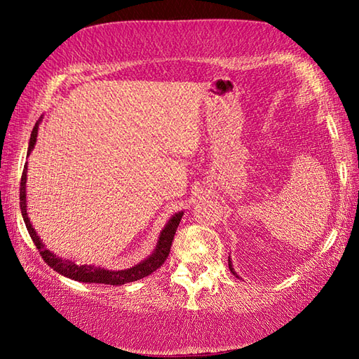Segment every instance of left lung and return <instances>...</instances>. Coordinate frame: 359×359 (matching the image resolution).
Masks as SVG:
<instances>
[{
	"label": "left lung",
	"mask_w": 359,
	"mask_h": 359,
	"mask_svg": "<svg viewBox=\"0 0 359 359\" xmlns=\"http://www.w3.org/2000/svg\"><path fill=\"white\" fill-rule=\"evenodd\" d=\"M228 266H230V271L234 274V276H236V278H239V274L236 273V271H234V269H233V262H231V259H230V257H228Z\"/></svg>",
	"instance_id": "8db88e82"
}]
</instances>
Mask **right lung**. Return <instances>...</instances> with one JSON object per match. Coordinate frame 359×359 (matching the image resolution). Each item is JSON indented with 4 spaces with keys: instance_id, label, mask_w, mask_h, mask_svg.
<instances>
[{
    "instance_id": "obj_1",
    "label": "right lung",
    "mask_w": 359,
    "mask_h": 359,
    "mask_svg": "<svg viewBox=\"0 0 359 359\" xmlns=\"http://www.w3.org/2000/svg\"><path fill=\"white\" fill-rule=\"evenodd\" d=\"M41 118L36 121L32 134H30V140H29V148H27V157L30 152L34 151L35 143H36V135H38V126L41 123ZM26 182H27V163L25 165V170H22L21 175V184H20V207H21V215L22 219H25V224L27 231L32 238L35 247L40 251L41 257L44 259V262L48 264L50 269L55 270L57 273L63 274V276L79 280V282H86V284H108V285H123L128 284V282H134L143 279L144 276H149L152 271H156L158 266H162V264L166 261L168 255H170V248L174 239L175 230L180 224V219L184 216V211L175 212L168 220L166 225L163 226V230L160 231L158 239L156 243V248L152 253L143 259L142 262L137 265L131 266V269L126 270H106L102 269V266H95V265H77L75 262L69 261V259H63L58 255L53 253V251L46 248L43 241L40 239V236L36 234L35 228L30 224L29 219V212H27V201H26Z\"/></svg>"
}]
</instances>
